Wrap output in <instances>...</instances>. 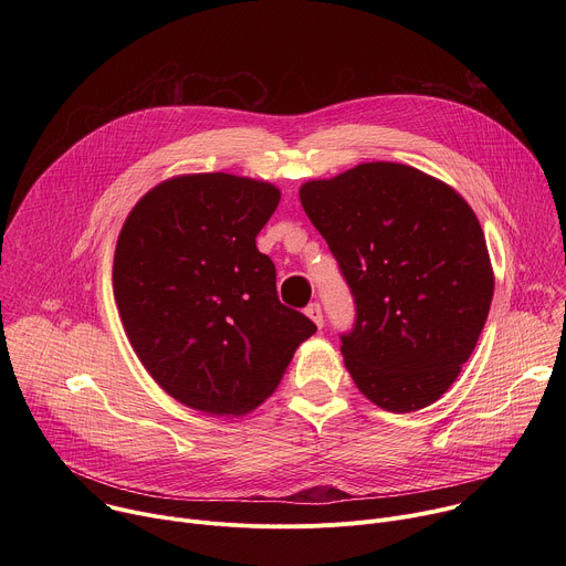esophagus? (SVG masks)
I'll return each instance as SVG.
<instances>
[{
  "label": "esophagus",
  "mask_w": 566,
  "mask_h": 566,
  "mask_svg": "<svg viewBox=\"0 0 566 566\" xmlns=\"http://www.w3.org/2000/svg\"><path fill=\"white\" fill-rule=\"evenodd\" d=\"M304 313L315 322V325L317 327H322V325H325V319H322V306L317 304V302H311L306 308H304Z\"/></svg>",
  "instance_id": "obj_1"
}]
</instances>
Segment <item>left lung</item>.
I'll use <instances>...</instances> for the list:
<instances>
[{
  "label": "left lung",
  "mask_w": 566,
  "mask_h": 566,
  "mask_svg": "<svg viewBox=\"0 0 566 566\" xmlns=\"http://www.w3.org/2000/svg\"><path fill=\"white\" fill-rule=\"evenodd\" d=\"M300 201L356 302V325L340 336L356 387L396 415L432 406L474 352L493 302L476 214L448 184L389 160L306 181Z\"/></svg>",
  "instance_id": "obj_1"
}]
</instances>
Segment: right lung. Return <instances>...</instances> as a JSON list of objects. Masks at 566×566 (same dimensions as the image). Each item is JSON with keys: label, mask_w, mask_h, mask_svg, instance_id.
Listing matches in <instances>:
<instances>
[{"label": "right lung", "mask_w": 566, "mask_h": 566, "mask_svg": "<svg viewBox=\"0 0 566 566\" xmlns=\"http://www.w3.org/2000/svg\"><path fill=\"white\" fill-rule=\"evenodd\" d=\"M280 203L266 181L181 175L127 214L114 297L149 376L184 406L239 417L282 380L313 322L280 302L275 264L255 247Z\"/></svg>", "instance_id": "1"}]
</instances>
